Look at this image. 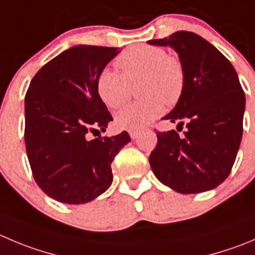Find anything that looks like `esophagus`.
Wrapping results in <instances>:
<instances>
[{"mask_svg":"<svg viewBox=\"0 0 255 255\" xmlns=\"http://www.w3.org/2000/svg\"><path fill=\"white\" fill-rule=\"evenodd\" d=\"M129 134H130V137H131L132 140H135L137 136H139V131H137V130H130Z\"/></svg>","mask_w":255,"mask_h":255,"instance_id":"esophagus-1","label":"esophagus"}]
</instances>
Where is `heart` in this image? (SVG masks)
Returning <instances> with one entry per match:
<instances>
[{"mask_svg":"<svg viewBox=\"0 0 255 255\" xmlns=\"http://www.w3.org/2000/svg\"><path fill=\"white\" fill-rule=\"evenodd\" d=\"M121 74L105 69L96 81L99 98L109 109H119L136 87L141 100L126 106L115 116L118 126L137 130L160 115L166 106L179 101L185 87V71L176 57L157 46L139 45L124 51L115 61Z\"/></svg>","mask_w":255,"mask_h":255,"instance_id":"heart-1","label":"heart"}]
</instances>
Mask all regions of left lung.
Returning <instances> with one entry per match:
<instances>
[{"label":"left lung","mask_w":255,"mask_h":255,"mask_svg":"<svg viewBox=\"0 0 255 255\" xmlns=\"http://www.w3.org/2000/svg\"><path fill=\"white\" fill-rule=\"evenodd\" d=\"M147 42L171 46L185 71L183 95L162 119L186 130L183 136L175 130L157 131L150 166L178 193L212 190L232 171L243 135L246 94L237 71L218 48L194 32L178 31Z\"/></svg>","instance_id":"left-lung-1"}]
</instances>
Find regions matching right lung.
Masks as SVG:
<instances>
[{"label":"right lung","instance_id":"obj_1","mask_svg":"<svg viewBox=\"0 0 255 255\" xmlns=\"http://www.w3.org/2000/svg\"><path fill=\"white\" fill-rule=\"evenodd\" d=\"M119 52L118 47L74 46L31 80L25 96L26 152L37 185L57 202L82 204L108 190L111 162L130 141L126 131L87 139L113 120L96 81Z\"/></svg>","mask_w":255,"mask_h":255}]
</instances>
